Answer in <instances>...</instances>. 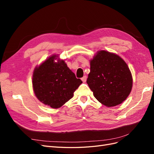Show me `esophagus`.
Wrapping results in <instances>:
<instances>
[{
	"instance_id": "obj_1",
	"label": "esophagus",
	"mask_w": 154,
	"mask_h": 154,
	"mask_svg": "<svg viewBox=\"0 0 154 154\" xmlns=\"http://www.w3.org/2000/svg\"><path fill=\"white\" fill-rule=\"evenodd\" d=\"M82 82H83V83L85 82L86 80H87V76H84L83 78H82Z\"/></svg>"
}]
</instances>
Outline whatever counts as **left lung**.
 <instances>
[{"mask_svg":"<svg viewBox=\"0 0 154 154\" xmlns=\"http://www.w3.org/2000/svg\"><path fill=\"white\" fill-rule=\"evenodd\" d=\"M87 83L96 99L106 106L121 104L130 94L132 77L124 60L114 53L97 51L90 60Z\"/></svg>","mask_w":154,"mask_h":154,"instance_id":"1","label":"left lung"}]
</instances>
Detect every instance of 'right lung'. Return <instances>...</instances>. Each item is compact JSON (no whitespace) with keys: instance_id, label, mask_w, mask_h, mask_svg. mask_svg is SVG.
Wrapping results in <instances>:
<instances>
[{"instance_id":"1","label":"right lung","mask_w":154,"mask_h":154,"mask_svg":"<svg viewBox=\"0 0 154 154\" xmlns=\"http://www.w3.org/2000/svg\"><path fill=\"white\" fill-rule=\"evenodd\" d=\"M57 55L48 58L32 74V87L35 94L42 103L58 109L73 97L74 92L82 81L76 78L64 60L58 59Z\"/></svg>"}]
</instances>
